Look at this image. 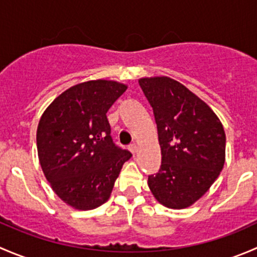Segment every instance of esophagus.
Listing matches in <instances>:
<instances>
[{
	"label": "esophagus",
	"mask_w": 257,
	"mask_h": 257,
	"mask_svg": "<svg viewBox=\"0 0 257 257\" xmlns=\"http://www.w3.org/2000/svg\"><path fill=\"white\" fill-rule=\"evenodd\" d=\"M129 150H131L133 154H137V150H138V144H137V143L131 144V145H129Z\"/></svg>",
	"instance_id": "1"
}]
</instances>
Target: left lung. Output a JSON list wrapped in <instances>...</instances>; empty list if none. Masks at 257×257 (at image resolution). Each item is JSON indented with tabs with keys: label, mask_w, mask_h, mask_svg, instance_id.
I'll return each instance as SVG.
<instances>
[{
	"label": "left lung",
	"mask_w": 257,
	"mask_h": 257,
	"mask_svg": "<svg viewBox=\"0 0 257 257\" xmlns=\"http://www.w3.org/2000/svg\"><path fill=\"white\" fill-rule=\"evenodd\" d=\"M138 82L153 107L162 150L160 169L148 178V185L162 205L189 208L224 168V126L214 110L178 80L163 76Z\"/></svg>",
	"instance_id": "left-lung-1"
}]
</instances>
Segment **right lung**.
<instances>
[{
    "mask_svg": "<svg viewBox=\"0 0 257 257\" xmlns=\"http://www.w3.org/2000/svg\"><path fill=\"white\" fill-rule=\"evenodd\" d=\"M116 80L95 79L64 90L46 108L37 126L41 168L67 205L92 210L108 201L132 157L113 143L107 112L126 90Z\"/></svg>",
    "mask_w": 257,
    "mask_h": 257,
    "instance_id": "right-lung-1",
    "label": "right lung"
}]
</instances>
